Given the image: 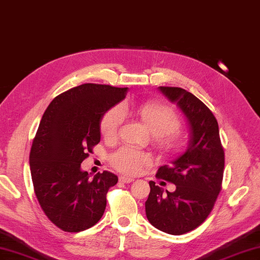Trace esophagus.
Here are the masks:
<instances>
[{"instance_id": "esophagus-1", "label": "esophagus", "mask_w": 260, "mask_h": 260, "mask_svg": "<svg viewBox=\"0 0 260 260\" xmlns=\"http://www.w3.org/2000/svg\"><path fill=\"white\" fill-rule=\"evenodd\" d=\"M119 181L121 183H131V182H133L134 179L132 178V177H128V176H120L119 177Z\"/></svg>"}]
</instances>
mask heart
Returning a JSON list of instances; mask_svg holds the SVG:
<instances>
[{
    "instance_id": "1",
    "label": "heart",
    "mask_w": 260,
    "mask_h": 260,
    "mask_svg": "<svg viewBox=\"0 0 260 260\" xmlns=\"http://www.w3.org/2000/svg\"><path fill=\"white\" fill-rule=\"evenodd\" d=\"M134 115L153 135V142L162 152H175L181 146V139L176 133L179 118L171 107L164 103L148 101L136 105L124 103L120 108L108 111L101 121V133L107 140H114L118 135L124 116ZM114 167L127 175H135L143 167L152 164L151 155L131 148H122L112 155Z\"/></svg>"
}]
</instances>
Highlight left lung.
<instances>
[{
  "mask_svg": "<svg viewBox=\"0 0 260 260\" xmlns=\"http://www.w3.org/2000/svg\"><path fill=\"white\" fill-rule=\"evenodd\" d=\"M159 91L176 103L186 118L190 140L186 150L165 165L157 177L176 185L164 192L150 181L145 214L155 229L181 235L206 220L218 197L224 174V150L215 116L204 102L181 87L160 86Z\"/></svg>",
  "mask_w": 260,
  "mask_h": 260,
  "instance_id": "obj_1",
  "label": "left lung"
}]
</instances>
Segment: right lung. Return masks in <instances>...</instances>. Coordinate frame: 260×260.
Returning <instances> with one entry per match:
<instances>
[{"label":"right lung","mask_w":260,"mask_h":260,"mask_svg":"<svg viewBox=\"0 0 260 260\" xmlns=\"http://www.w3.org/2000/svg\"><path fill=\"white\" fill-rule=\"evenodd\" d=\"M128 87L83 84L55 96L32 141L29 166L41 208L66 232L95 225L105 212L107 193L118 182L110 172L89 179L81 164L101 139L103 116L124 100Z\"/></svg>","instance_id":"1"}]
</instances>
